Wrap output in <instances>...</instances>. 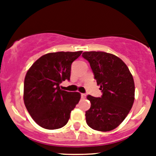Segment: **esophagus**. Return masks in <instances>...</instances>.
Segmentation results:
<instances>
[{
    "label": "esophagus",
    "instance_id": "obj_1",
    "mask_svg": "<svg viewBox=\"0 0 156 156\" xmlns=\"http://www.w3.org/2000/svg\"><path fill=\"white\" fill-rule=\"evenodd\" d=\"M81 98H82V99H84L86 97V94H81Z\"/></svg>",
    "mask_w": 156,
    "mask_h": 156
}]
</instances>
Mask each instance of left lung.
I'll use <instances>...</instances> for the list:
<instances>
[{
  "label": "left lung",
  "instance_id": "1",
  "mask_svg": "<svg viewBox=\"0 0 156 156\" xmlns=\"http://www.w3.org/2000/svg\"><path fill=\"white\" fill-rule=\"evenodd\" d=\"M82 56L90 62L101 97L88 95L90 108L86 111V122L98 131L116 128L128 115L134 102L133 75L126 64L112 53L101 51L84 52Z\"/></svg>",
  "mask_w": 156,
  "mask_h": 156
}]
</instances>
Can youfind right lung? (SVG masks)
Instances as JSON below:
<instances>
[{
	"mask_svg": "<svg viewBox=\"0 0 156 156\" xmlns=\"http://www.w3.org/2000/svg\"><path fill=\"white\" fill-rule=\"evenodd\" d=\"M82 51L49 53L30 67L24 81L23 100L33 120L48 130L65 126L81 99L78 92L62 90L59 84L70 79L71 65Z\"/></svg>",
	"mask_w": 156,
	"mask_h": 156,
	"instance_id": "obj_1",
	"label": "right lung"
}]
</instances>
